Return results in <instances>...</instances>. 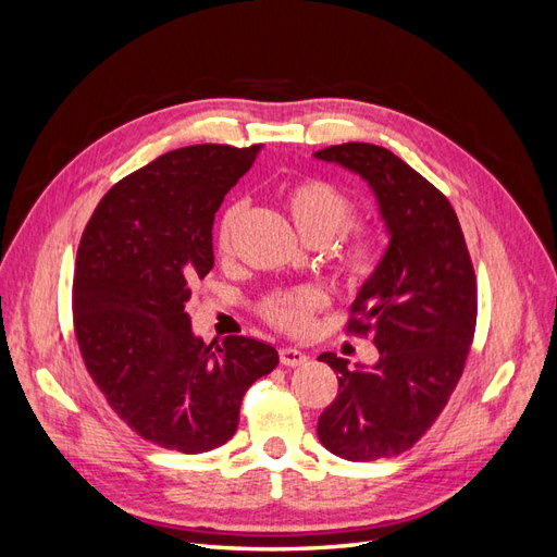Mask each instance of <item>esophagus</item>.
Segmentation results:
<instances>
[{"label":"esophagus","instance_id":"esophagus-1","mask_svg":"<svg viewBox=\"0 0 557 557\" xmlns=\"http://www.w3.org/2000/svg\"><path fill=\"white\" fill-rule=\"evenodd\" d=\"M278 360H281V364H285V367H299V364H307V360H309V356L307 352H301V350H297V348H281L278 350Z\"/></svg>","mask_w":557,"mask_h":557}]
</instances>
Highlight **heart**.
<instances>
[{"instance_id":"obj_1","label":"heart","mask_w":557,"mask_h":557,"mask_svg":"<svg viewBox=\"0 0 557 557\" xmlns=\"http://www.w3.org/2000/svg\"><path fill=\"white\" fill-rule=\"evenodd\" d=\"M285 207H288L299 234L309 244H327L336 234L344 232L356 215V201L346 190L332 181L315 176L295 181L285 193ZM244 211V201H232L218 221L215 246L221 256L232 252L234 234H237ZM383 256V234L374 225H352L334 250V267L348 285L362 288L379 274ZM325 307L327 293L323 288L301 285V288L267 295L260 305V313L269 325L281 332L305 334L313 325V315Z\"/></svg>"}]
</instances>
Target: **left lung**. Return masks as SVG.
<instances>
[{
  "label": "left lung",
  "instance_id": "1",
  "mask_svg": "<svg viewBox=\"0 0 557 557\" xmlns=\"http://www.w3.org/2000/svg\"><path fill=\"white\" fill-rule=\"evenodd\" d=\"M360 174L374 190L391 244L379 274L362 285L346 330L372 334L381 358L339 374V393L318 418V440L350 462L409 450L440 418L458 385L476 330V276L458 215L444 193L374 144L315 153Z\"/></svg>",
  "mask_w": 557,
  "mask_h": 557
}]
</instances>
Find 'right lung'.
Segmentation results:
<instances>
[{
	"label": "right lung",
	"mask_w": 557,
	"mask_h": 557,
	"mask_svg": "<svg viewBox=\"0 0 557 557\" xmlns=\"http://www.w3.org/2000/svg\"><path fill=\"white\" fill-rule=\"evenodd\" d=\"M260 146L172 150L117 181L83 230L74 332L83 362L141 440L207 453L232 440L248 387L278 364L274 346L193 334L185 301L213 269V218Z\"/></svg>",
	"instance_id": "obj_1"
}]
</instances>
